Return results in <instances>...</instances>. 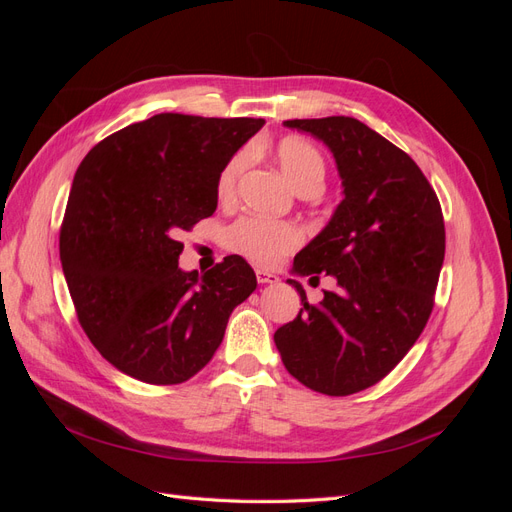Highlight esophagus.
I'll list each match as a JSON object with an SVG mask.
<instances>
[{
  "mask_svg": "<svg viewBox=\"0 0 512 512\" xmlns=\"http://www.w3.org/2000/svg\"><path fill=\"white\" fill-rule=\"evenodd\" d=\"M256 280H258V284H275V282H280V277L271 271L256 269Z\"/></svg>",
  "mask_w": 512,
  "mask_h": 512,
  "instance_id": "obj_1",
  "label": "esophagus"
}]
</instances>
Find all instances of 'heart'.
I'll use <instances>...</instances> for the list:
<instances>
[{
    "mask_svg": "<svg viewBox=\"0 0 512 512\" xmlns=\"http://www.w3.org/2000/svg\"><path fill=\"white\" fill-rule=\"evenodd\" d=\"M275 160L280 164L284 177L290 181L294 190H301L305 185L322 188L324 175H327V164H324L322 153L297 136H288L275 147ZM245 166V156L237 153L228 160L218 177V198L222 203L235 196L237 179ZM303 235L292 222L258 218V215H245L232 224L224 243L230 252L243 256L245 260L254 262L258 267H275L299 247Z\"/></svg>",
    "mask_w": 512,
    "mask_h": 512,
    "instance_id": "b5f03b06",
    "label": "heart"
}]
</instances>
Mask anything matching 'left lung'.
Segmentation results:
<instances>
[{"label":"left lung","instance_id":"left-lung-1","mask_svg":"<svg viewBox=\"0 0 512 512\" xmlns=\"http://www.w3.org/2000/svg\"><path fill=\"white\" fill-rule=\"evenodd\" d=\"M333 153L344 200L294 256V275L337 280L318 305L275 331L288 374L307 389L344 397L374 386L423 333L444 262L438 196L408 153L354 117L290 119Z\"/></svg>","mask_w":512,"mask_h":512}]
</instances>
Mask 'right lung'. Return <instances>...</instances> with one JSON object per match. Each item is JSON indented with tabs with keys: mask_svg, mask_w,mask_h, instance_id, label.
<instances>
[{
	"mask_svg": "<svg viewBox=\"0 0 512 512\" xmlns=\"http://www.w3.org/2000/svg\"><path fill=\"white\" fill-rule=\"evenodd\" d=\"M265 126L252 117L160 113L106 136L76 168L59 258L91 344L123 374L179 384L220 348L256 290L241 256L179 269V235L218 207V177Z\"/></svg>",
	"mask_w": 512,
	"mask_h": 512,
	"instance_id": "obj_1",
	"label": "right lung"
}]
</instances>
